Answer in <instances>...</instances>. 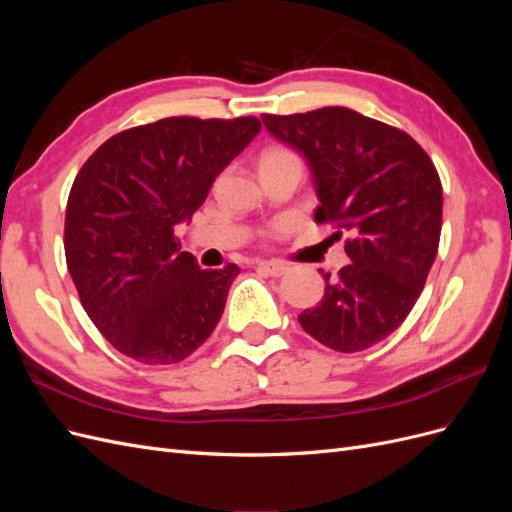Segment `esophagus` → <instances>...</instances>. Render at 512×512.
Listing matches in <instances>:
<instances>
[{"mask_svg":"<svg viewBox=\"0 0 512 512\" xmlns=\"http://www.w3.org/2000/svg\"><path fill=\"white\" fill-rule=\"evenodd\" d=\"M258 267L273 277H282L288 271L286 262H280V260H262L258 262Z\"/></svg>","mask_w":512,"mask_h":512,"instance_id":"1","label":"esophagus"}]
</instances>
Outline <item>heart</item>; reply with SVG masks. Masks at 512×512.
I'll return each instance as SVG.
<instances>
[{
	"label": "heart",
	"instance_id": "b5f03b06",
	"mask_svg": "<svg viewBox=\"0 0 512 512\" xmlns=\"http://www.w3.org/2000/svg\"><path fill=\"white\" fill-rule=\"evenodd\" d=\"M288 160H299L294 156L292 151L284 149V147H271L267 151H262L260 156V166H267V164H277V162H288Z\"/></svg>",
	"mask_w": 512,
	"mask_h": 512
}]
</instances>
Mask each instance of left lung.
<instances>
[{"label": "left lung", "mask_w": 512, "mask_h": 512, "mask_svg": "<svg viewBox=\"0 0 512 512\" xmlns=\"http://www.w3.org/2000/svg\"><path fill=\"white\" fill-rule=\"evenodd\" d=\"M277 141L303 153L320 205L316 222L348 230L350 265L322 273L324 297L301 327L337 352L389 337L421 297L442 230V183L406 132L344 106L262 115Z\"/></svg>", "instance_id": "8db88e82"}]
</instances>
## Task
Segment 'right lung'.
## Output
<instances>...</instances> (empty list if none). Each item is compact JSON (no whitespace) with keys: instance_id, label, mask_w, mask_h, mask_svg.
Returning a JSON list of instances; mask_svg holds the SVG:
<instances>
[{"instance_id":"1","label":"right lung","mask_w":512,"mask_h":512,"mask_svg":"<svg viewBox=\"0 0 512 512\" xmlns=\"http://www.w3.org/2000/svg\"><path fill=\"white\" fill-rule=\"evenodd\" d=\"M260 132L256 117H166L108 138L76 175L64 247L87 316L121 354L179 363L220 322L237 265L200 269L175 226Z\"/></svg>"}]
</instances>
